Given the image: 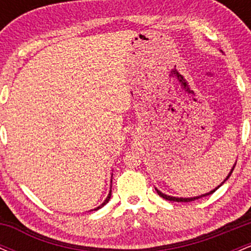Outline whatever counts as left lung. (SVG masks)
<instances>
[{"label": "left lung", "instance_id": "left-lung-1", "mask_svg": "<svg viewBox=\"0 0 251 251\" xmlns=\"http://www.w3.org/2000/svg\"><path fill=\"white\" fill-rule=\"evenodd\" d=\"M235 165H236V163L234 164V166H232L231 168V170H230V172H229V175L226 176V179H224L223 181H222V183L220 184V185L217 186V188H215L214 190H211V191L210 192H206V194H203V195H201V196H195V197H175V196H169V195H165V194H163L162 191H159V190L158 189H155L157 190V194L160 196V197H163L164 200H168V201H196V200H198V198H201V197H205V196H209V195H211L212 192H215L216 190H217L218 188H220V186L222 185V184L224 183V181L226 180H227V178L230 177V175L232 174V171H234V169H235Z\"/></svg>", "mask_w": 251, "mask_h": 251}]
</instances>
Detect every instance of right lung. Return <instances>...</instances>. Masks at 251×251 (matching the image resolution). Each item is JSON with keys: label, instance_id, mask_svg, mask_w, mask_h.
I'll return each mask as SVG.
<instances>
[{"label": "right lung", "instance_id": "add662e5", "mask_svg": "<svg viewBox=\"0 0 251 251\" xmlns=\"http://www.w3.org/2000/svg\"><path fill=\"white\" fill-rule=\"evenodd\" d=\"M113 176V175H112ZM111 183H112V179H111ZM111 189H112V185H111ZM109 189V192H108V195H107V197H106V200L103 201V203H101L100 204L99 206H98V208H94V209H92V210H89V211H97V210H99V209H101L103 205H106V204L108 203V201H109V198H111V194H112V190Z\"/></svg>", "mask_w": 251, "mask_h": 251}]
</instances>
